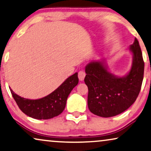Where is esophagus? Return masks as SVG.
<instances>
[{"mask_svg": "<svg viewBox=\"0 0 151 151\" xmlns=\"http://www.w3.org/2000/svg\"><path fill=\"white\" fill-rule=\"evenodd\" d=\"M85 76H86V73L83 71V70H81V71L78 72V78H79L80 81L84 80V78H85Z\"/></svg>", "mask_w": 151, "mask_h": 151, "instance_id": "esophagus-1", "label": "esophagus"}]
</instances>
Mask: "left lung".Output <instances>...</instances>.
<instances>
[{
    "mask_svg": "<svg viewBox=\"0 0 151 151\" xmlns=\"http://www.w3.org/2000/svg\"><path fill=\"white\" fill-rule=\"evenodd\" d=\"M133 54L130 71L124 76L108 70L105 60L91 61L85 67L84 82L88 86V107L91 112L102 117L119 115L135 102L143 81L144 63L139 42L135 39L129 47Z\"/></svg>",
    "mask_w": 151,
    "mask_h": 151,
    "instance_id": "obj_1",
    "label": "left lung"
}]
</instances>
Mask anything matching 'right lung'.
I'll return each mask as SVG.
<instances>
[{
	"label": "right lung",
	"instance_id": "add662e5",
	"mask_svg": "<svg viewBox=\"0 0 151 151\" xmlns=\"http://www.w3.org/2000/svg\"><path fill=\"white\" fill-rule=\"evenodd\" d=\"M78 73L69 76L52 93L44 98L30 100L22 98L9 88L20 110L28 116L37 119H48L59 115L65 108L68 96L78 84Z\"/></svg>",
	"mask_w": 151,
	"mask_h": 151
}]
</instances>
